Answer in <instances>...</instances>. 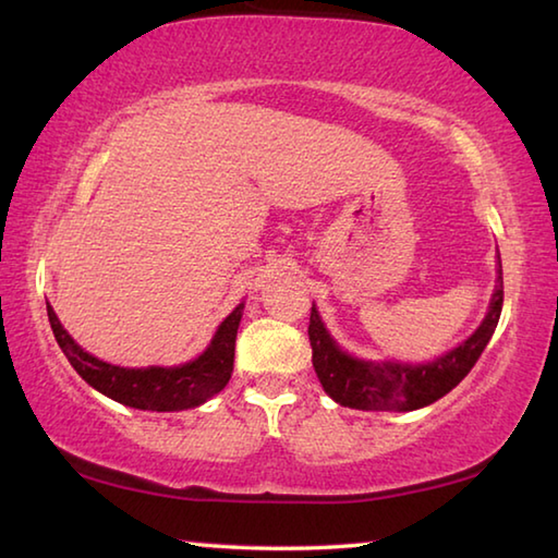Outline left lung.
<instances>
[{
	"mask_svg": "<svg viewBox=\"0 0 558 558\" xmlns=\"http://www.w3.org/2000/svg\"><path fill=\"white\" fill-rule=\"evenodd\" d=\"M499 258V256H497ZM502 263L497 260V288L483 325L460 347L433 359L428 364H393L364 362L342 352L319 319L313 305L310 313V344H313V366L323 389L339 405L359 411H415L430 405L465 379L472 366L485 352L502 315Z\"/></svg>",
	"mask_w": 558,
	"mask_h": 558,
	"instance_id": "8db88e82",
	"label": "left lung"
}]
</instances>
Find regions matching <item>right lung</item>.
Wrapping results in <instances>:
<instances>
[{
  "instance_id": "add662e5",
  "label": "right lung",
  "mask_w": 558,
  "mask_h": 558,
  "mask_svg": "<svg viewBox=\"0 0 558 558\" xmlns=\"http://www.w3.org/2000/svg\"><path fill=\"white\" fill-rule=\"evenodd\" d=\"M56 342L69 359L81 379L108 399L140 411H184L202 405L214 393H219L231 379L235 332L243 315V302L216 329L211 344L192 362L179 366H145L128 369L102 362L73 342L56 317L53 307L46 305Z\"/></svg>"
}]
</instances>
